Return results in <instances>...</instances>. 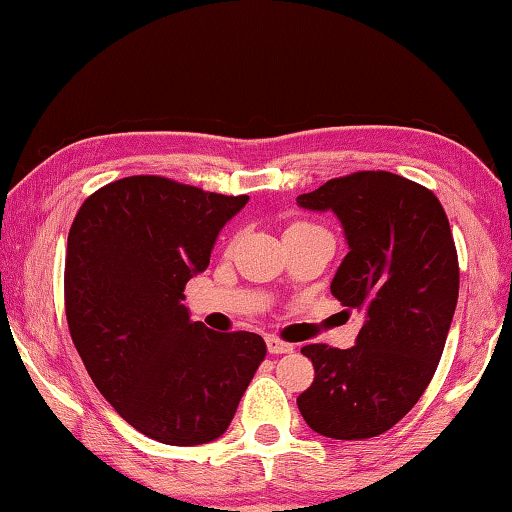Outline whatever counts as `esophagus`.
<instances>
[{"label": "esophagus", "instance_id": "obj_1", "mask_svg": "<svg viewBox=\"0 0 512 512\" xmlns=\"http://www.w3.org/2000/svg\"><path fill=\"white\" fill-rule=\"evenodd\" d=\"M266 348L271 354H291L293 350H296V348H293V343L277 339V336H273V334L266 336Z\"/></svg>", "mask_w": 512, "mask_h": 512}]
</instances>
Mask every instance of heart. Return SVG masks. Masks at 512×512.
Returning a JSON list of instances; mask_svg holds the SVG:
<instances>
[{
    "mask_svg": "<svg viewBox=\"0 0 512 512\" xmlns=\"http://www.w3.org/2000/svg\"><path fill=\"white\" fill-rule=\"evenodd\" d=\"M296 225H307V223H296ZM291 228H293V225H291Z\"/></svg>",
    "mask_w": 512,
    "mask_h": 512,
    "instance_id": "b5f03b06",
    "label": "heart"
}]
</instances>
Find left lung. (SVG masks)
<instances>
[{
	"label": "left lung",
	"mask_w": 512,
	"mask_h": 512,
	"mask_svg": "<svg viewBox=\"0 0 512 512\" xmlns=\"http://www.w3.org/2000/svg\"><path fill=\"white\" fill-rule=\"evenodd\" d=\"M298 205L339 216L350 253L329 289L366 318L348 350L302 348L316 377L298 409L320 436H379L413 409L443 357L458 300L447 214L431 189L391 171L327 180Z\"/></svg>",
	"instance_id": "8db88e82"
}]
</instances>
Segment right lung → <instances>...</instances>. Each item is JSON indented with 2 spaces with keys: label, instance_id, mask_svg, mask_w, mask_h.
I'll use <instances>...</instances> for the list:
<instances>
[{
  "label": "right lung",
  "instance_id": "add662e5",
  "mask_svg": "<svg viewBox=\"0 0 512 512\" xmlns=\"http://www.w3.org/2000/svg\"><path fill=\"white\" fill-rule=\"evenodd\" d=\"M248 196L131 176L85 198L69 228L65 314L94 386L164 445L219 438L266 357L253 332L189 320L185 284Z\"/></svg>",
  "mask_w": 512,
  "mask_h": 512
}]
</instances>
